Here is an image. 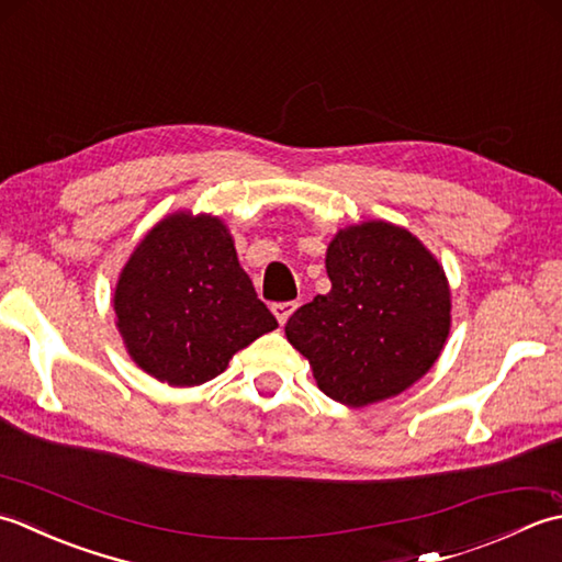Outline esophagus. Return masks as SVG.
<instances>
[{"label": "esophagus", "instance_id": "1", "mask_svg": "<svg viewBox=\"0 0 562 562\" xmlns=\"http://www.w3.org/2000/svg\"><path fill=\"white\" fill-rule=\"evenodd\" d=\"M295 307H297V303H293V301H289V303H273L271 305V313L277 315L279 325H285V323H289V317L293 315Z\"/></svg>", "mask_w": 562, "mask_h": 562}]
</instances>
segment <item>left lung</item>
Here are the masks:
<instances>
[{"label":"left lung","mask_w":562,"mask_h":562,"mask_svg":"<svg viewBox=\"0 0 562 562\" xmlns=\"http://www.w3.org/2000/svg\"><path fill=\"white\" fill-rule=\"evenodd\" d=\"M325 267L329 293L285 323L317 387L347 407L405 393L449 339L451 289L439 259L405 227L366 221L337 231Z\"/></svg>","instance_id":"left-lung-1"}]
</instances>
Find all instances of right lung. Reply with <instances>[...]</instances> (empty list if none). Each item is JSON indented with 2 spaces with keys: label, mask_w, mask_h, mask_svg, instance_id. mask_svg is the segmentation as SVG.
I'll list each match as a JSON object with an SVG mask.
<instances>
[{
  "label": "right lung",
  "mask_w": 562,
  "mask_h": 562,
  "mask_svg": "<svg viewBox=\"0 0 562 562\" xmlns=\"http://www.w3.org/2000/svg\"><path fill=\"white\" fill-rule=\"evenodd\" d=\"M125 351L171 387L221 375L239 349L277 329L217 215L177 211L147 233L113 291Z\"/></svg>",
  "instance_id": "1"
}]
</instances>
